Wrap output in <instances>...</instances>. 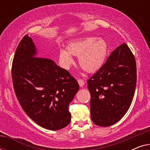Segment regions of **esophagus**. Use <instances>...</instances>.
I'll use <instances>...</instances> for the list:
<instances>
[{"label":"esophagus","instance_id":"obj_1","mask_svg":"<svg viewBox=\"0 0 150 150\" xmlns=\"http://www.w3.org/2000/svg\"><path fill=\"white\" fill-rule=\"evenodd\" d=\"M78 83H79L80 87H83L84 85H85V81H84V80H83V79H80L78 80Z\"/></svg>","mask_w":150,"mask_h":150}]
</instances>
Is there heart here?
<instances>
[{
  "instance_id": "b5f03b06",
  "label": "heart",
  "mask_w": 150,
  "mask_h": 150,
  "mask_svg": "<svg viewBox=\"0 0 150 150\" xmlns=\"http://www.w3.org/2000/svg\"><path fill=\"white\" fill-rule=\"evenodd\" d=\"M108 51V44L104 39L85 37L69 43L67 50L61 49L59 61L61 65L67 69L74 61L71 55L79 56V65L87 71L93 72L103 65Z\"/></svg>"
}]
</instances>
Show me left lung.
Returning a JSON list of instances; mask_svg holds the SVG:
<instances>
[{
    "mask_svg": "<svg viewBox=\"0 0 150 150\" xmlns=\"http://www.w3.org/2000/svg\"><path fill=\"white\" fill-rule=\"evenodd\" d=\"M87 84L94 124L107 127L120 121L130 108L137 84L136 61L129 47L124 43L115 49Z\"/></svg>",
    "mask_w": 150,
    "mask_h": 150,
    "instance_id": "left-lung-1",
    "label": "left lung"
}]
</instances>
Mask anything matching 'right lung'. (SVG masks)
Returning <instances> with one entry per match:
<instances>
[{"label":"right lung","instance_id":"1","mask_svg":"<svg viewBox=\"0 0 150 150\" xmlns=\"http://www.w3.org/2000/svg\"><path fill=\"white\" fill-rule=\"evenodd\" d=\"M11 76L20 104L36 124L50 130L69 124V105L79 91V83L52 59L39 57L28 35L16 50Z\"/></svg>","mask_w":150,"mask_h":150}]
</instances>
